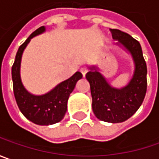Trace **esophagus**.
I'll return each instance as SVG.
<instances>
[{
  "label": "esophagus",
  "mask_w": 159,
  "mask_h": 159,
  "mask_svg": "<svg viewBox=\"0 0 159 159\" xmlns=\"http://www.w3.org/2000/svg\"><path fill=\"white\" fill-rule=\"evenodd\" d=\"M80 72L82 73V75H83L84 76H85L86 73L88 72V69H87L86 67H81V68H80Z\"/></svg>",
  "instance_id": "34e87169"
}]
</instances>
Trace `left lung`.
<instances>
[{
	"label": "left lung",
	"instance_id": "obj_1",
	"mask_svg": "<svg viewBox=\"0 0 159 159\" xmlns=\"http://www.w3.org/2000/svg\"><path fill=\"white\" fill-rule=\"evenodd\" d=\"M117 44L123 45L131 53L134 62V72L126 86L112 87L96 66H91L86 74L93 98V111L97 118L108 123L127 120L139 109L147 91V66L140 43L128 34L110 29Z\"/></svg>",
	"mask_w": 159,
	"mask_h": 159
}]
</instances>
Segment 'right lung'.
I'll return each mask as SVG.
<instances>
[{
    "label": "right lung",
    "mask_w": 159,
    "mask_h": 159,
    "mask_svg": "<svg viewBox=\"0 0 159 159\" xmlns=\"http://www.w3.org/2000/svg\"><path fill=\"white\" fill-rule=\"evenodd\" d=\"M44 31V26H41L25 40L18 48L11 68L13 92L18 108L28 120L39 125H50L63 119L66 112L69 95L75 89L77 81L83 77L81 73L76 72L70 78L59 84L51 92L43 95H34L26 91L20 77L22 54L30 40Z\"/></svg>",
    "instance_id": "add662e5"
}]
</instances>
